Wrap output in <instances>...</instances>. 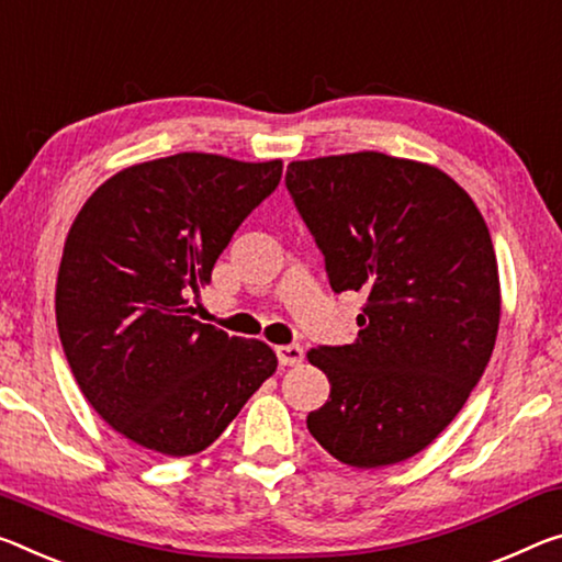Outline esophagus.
Returning a JSON list of instances; mask_svg holds the SVG:
<instances>
[{
  "instance_id": "obj_1",
  "label": "esophagus",
  "mask_w": 562,
  "mask_h": 562,
  "mask_svg": "<svg viewBox=\"0 0 562 562\" xmlns=\"http://www.w3.org/2000/svg\"><path fill=\"white\" fill-rule=\"evenodd\" d=\"M274 352H278V360L284 368H292V364H300L302 358H305V352H302L300 345H278L274 347Z\"/></svg>"
}]
</instances>
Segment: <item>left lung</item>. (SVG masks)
<instances>
[{
  "mask_svg": "<svg viewBox=\"0 0 562 562\" xmlns=\"http://www.w3.org/2000/svg\"><path fill=\"white\" fill-rule=\"evenodd\" d=\"M335 292L368 295L352 345L313 347L329 380L307 430L350 468L395 465L452 423L501 325V278L473 198L440 167L382 153L288 165Z\"/></svg>",
  "mask_w": 562,
  "mask_h": 562,
  "instance_id": "8db88e82",
  "label": "left lung"
}]
</instances>
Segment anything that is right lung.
Listing matches in <instances>:
<instances>
[{"instance_id":"right-lung-1","label":"right lung","mask_w":562,"mask_h":562,"mask_svg":"<svg viewBox=\"0 0 562 562\" xmlns=\"http://www.w3.org/2000/svg\"><path fill=\"white\" fill-rule=\"evenodd\" d=\"M282 177V159L180 153L120 169L65 239L57 329L104 423L169 458L210 448L278 370L262 340L194 319L222 249Z\"/></svg>"}]
</instances>
